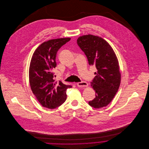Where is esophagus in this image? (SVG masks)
I'll list each match as a JSON object with an SVG mask.
<instances>
[{
	"label": "esophagus",
	"mask_w": 149,
	"mask_h": 149,
	"mask_svg": "<svg viewBox=\"0 0 149 149\" xmlns=\"http://www.w3.org/2000/svg\"><path fill=\"white\" fill-rule=\"evenodd\" d=\"M77 85L78 87H84V86H88V83L85 81H81V82L77 83Z\"/></svg>",
	"instance_id": "esophagus-1"
}]
</instances>
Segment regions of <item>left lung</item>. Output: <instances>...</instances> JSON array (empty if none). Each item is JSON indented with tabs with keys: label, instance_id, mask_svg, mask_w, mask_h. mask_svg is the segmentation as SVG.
I'll return each mask as SVG.
<instances>
[{
	"label": "left lung",
	"instance_id": "8db88e82",
	"mask_svg": "<svg viewBox=\"0 0 149 149\" xmlns=\"http://www.w3.org/2000/svg\"><path fill=\"white\" fill-rule=\"evenodd\" d=\"M77 43L85 53L89 65H95L97 72L91 82L96 92L95 98L88 104L95 108L106 107L118 91L121 75L117 57L111 46L101 37L88 34L83 36Z\"/></svg>",
	"mask_w": 149,
	"mask_h": 149
}]
</instances>
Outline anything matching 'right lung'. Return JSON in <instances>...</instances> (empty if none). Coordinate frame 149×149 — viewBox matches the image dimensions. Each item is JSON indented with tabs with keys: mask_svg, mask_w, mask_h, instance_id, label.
<instances>
[{
	"mask_svg": "<svg viewBox=\"0 0 149 149\" xmlns=\"http://www.w3.org/2000/svg\"><path fill=\"white\" fill-rule=\"evenodd\" d=\"M70 38L50 40L42 43L35 50L29 67V81L33 93L44 107L54 109L66 99V90L72 87L61 81L54 82L52 70L57 66L58 50Z\"/></svg>",
	"mask_w": 149,
	"mask_h": 149,
	"instance_id": "right-lung-1",
	"label": "right lung"
}]
</instances>
